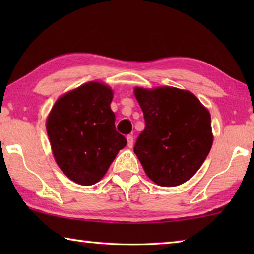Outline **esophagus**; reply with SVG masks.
I'll return each mask as SVG.
<instances>
[{
	"instance_id": "1",
	"label": "esophagus",
	"mask_w": 254,
	"mask_h": 254,
	"mask_svg": "<svg viewBox=\"0 0 254 254\" xmlns=\"http://www.w3.org/2000/svg\"><path fill=\"white\" fill-rule=\"evenodd\" d=\"M127 147L132 148L133 147V135H127Z\"/></svg>"
}]
</instances>
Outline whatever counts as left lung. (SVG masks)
I'll use <instances>...</instances> for the list:
<instances>
[{
	"mask_svg": "<svg viewBox=\"0 0 254 254\" xmlns=\"http://www.w3.org/2000/svg\"><path fill=\"white\" fill-rule=\"evenodd\" d=\"M134 94L145 121L134 153L145 174L165 187L187 182L212 148L209 112L194 94L175 87H136Z\"/></svg>",
	"mask_w": 254,
	"mask_h": 254,
	"instance_id": "obj_1",
	"label": "left lung"
}]
</instances>
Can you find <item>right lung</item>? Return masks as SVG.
Listing matches in <instances>:
<instances>
[{"mask_svg": "<svg viewBox=\"0 0 254 254\" xmlns=\"http://www.w3.org/2000/svg\"><path fill=\"white\" fill-rule=\"evenodd\" d=\"M112 98L110 87L91 81L60 97L47 120L59 168L83 186L97 183L127 145L126 136L115 128Z\"/></svg>", "mask_w": 254, "mask_h": 254, "instance_id": "add662e5", "label": "right lung"}]
</instances>
